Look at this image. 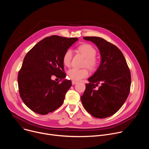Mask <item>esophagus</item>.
<instances>
[{
  "label": "esophagus",
  "instance_id": "34e87169",
  "mask_svg": "<svg viewBox=\"0 0 149 149\" xmlns=\"http://www.w3.org/2000/svg\"><path fill=\"white\" fill-rule=\"evenodd\" d=\"M77 82H78L76 81H72V85H74V84H77Z\"/></svg>",
  "mask_w": 149,
  "mask_h": 149
}]
</instances>
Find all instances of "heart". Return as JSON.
<instances>
[{
	"mask_svg": "<svg viewBox=\"0 0 149 149\" xmlns=\"http://www.w3.org/2000/svg\"><path fill=\"white\" fill-rule=\"evenodd\" d=\"M78 51L86 57L84 66L87 67L90 70H94L97 66L98 61L95 56L97 54L96 49L90 44H83L79 45L77 48ZM72 58V51L71 49L66 50L62 57L63 65L67 67L71 66V60ZM69 77L74 81H79L81 79L88 76L89 71L87 68L78 69L72 68L68 72Z\"/></svg>",
	"mask_w": 149,
	"mask_h": 149,
	"instance_id": "b5f03b06",
	"label": "heart"
}]
</instances>
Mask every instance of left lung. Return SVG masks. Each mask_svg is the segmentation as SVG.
<instances>
[{"label":"left lung","mask_w":149,"mask_h":149,"mask_svg":"<svg viewBox=\"0 0 149 149\" xmlns=\"http://www.w3.org/2000/svg\"><path fill=\"white\" fill-rule=\"evenodd\" d=\"M100 50L101 61L94 75L88 80L81 100L83 107L93 117H109L117 113L129 96L131 74L121 51L100 37L86 36ZM100 83L101 86L96 87Z\"/></svg>","instance_id":"1"}]
</instances>
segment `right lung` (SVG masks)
Returning <instances> with one entry per match:
<instances>
[{"label":"right lung","instance_id":"obj_1","mask_svg":"<svg viewBox=\"0 0 149 149\" xmlns=\"http://www.w3.org/2000/svg\"><path fill=\"white\" fill-rule=\"evenodd\" d=\"M78 40L58 35L48 36L25 55L18 73L19 91L25 104L33 112L45 115L63 104L71 81L64 79L59 83L52 77L55 75L61 80L65 78L62 57Z\"/></svg>","mask_w":149,"mask_h":149}]
</instances>
